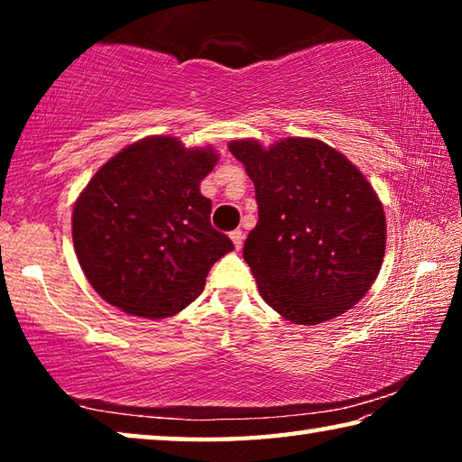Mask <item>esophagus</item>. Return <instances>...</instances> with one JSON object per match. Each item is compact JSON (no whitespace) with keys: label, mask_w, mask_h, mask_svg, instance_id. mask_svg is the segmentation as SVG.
Returning <instances> with one entry per match:
<instances>
[{"label":"esophagus","mask_w":462,"mask_h":462,"mask_svg":"<svg viewBox=\"0 0 462 462\" xmlns=\"http://www.w3.org/2000/svg\"><path fill=\"white\" fill-rule=\"evenodd\" d=\"M230 240L234 242V246L240 248L242 240H245V234H242V230H234V232H230Z\"/></svg>","instance_id":"34e87169"}]
</instances>
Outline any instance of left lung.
<instances>
[{
  "instance_id": "left-lung-1",
  "label": "left lung",
  "mask_w": 462,
  "mask_h": 462,
  "mask_svg": "<svg viewBox=\"0 0 462 462\" xmlns=\"http://www.w3.org/2000/svg\"><path fill=\"white\" fill-rule=\"evenodd\" d=\"M254 183L259 222L245 261L263 300L293 324L316 326L356 306L385 256L377 193L346 156L316 138L232 140Z\"/></svg>"
}]
</instances>
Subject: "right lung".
Wrapping results in <instances>:
<instances>
[{"label": "right lung", "mask_w": 462, "mask_h": 462, "mask_svg": "<svg viewBox=\"0 0 462 462\" xmlns=\"http://www.w3.org/2000/svg\"><path fill=\"white\" fill-rule=\"evenodd\" d=\"M212 146L148 136L112 156L73 208V245L85 277L126 314L161 319L203 291L212 264L234 248L209 224L199 191L216 167Z\"/></svg>", "instance_id": "right-lung-1"}]
</instances>
